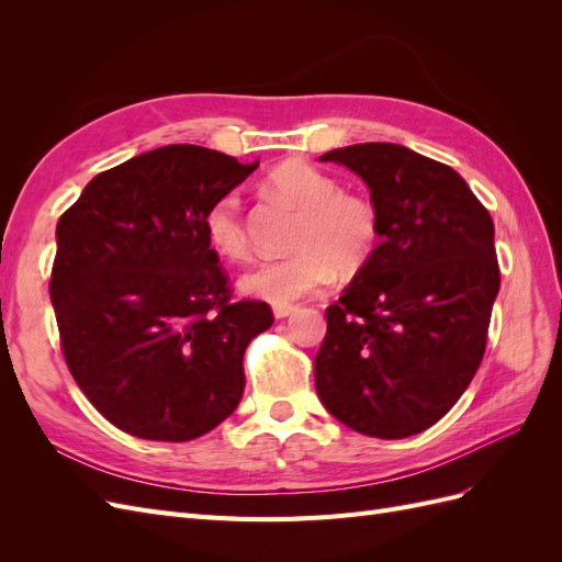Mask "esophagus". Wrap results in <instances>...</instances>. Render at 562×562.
<instances>
[{"label": "esophagus", "mask_w": 562, "mask_h": 562, "mask_svg": "<svg viewBox=\"0 0 562 562\" xmlns=\"http://www.w3.org/2000/svg\"><path fill=\"white\" fill-rule=\"evenodd\" d=\"M295 312H297L295 304H277V307H274V316L277 318H285V316H291Z\"/></svg>", "instance_id": "obj_1"}]
</instances>
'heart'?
<instances>
[{
	"instance_id": "b5f03b06",
	"label": "heart",
	"mask_w": 562,
	"mask_h": 562,
	"mask_svg": "<svg viewBox=\"0 0 562 562\" xmlns=\"http://www.w3.org/2000/svg\"><path fill=\"white\" fill-rule=\"evenodd\" d=\"M269 192L291 203L300 217L293 255L255 265L239 279L241 293L269 304H293L330 283L337 269H361L375 252L380 217L372 201L339 192L328 173L307 161H285L267 178ZM203 232L220 258L239 262L248 255L241 196L227 192L203 215Z\"/></svg>"
}]
</instances>
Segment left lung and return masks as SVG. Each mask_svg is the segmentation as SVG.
<instances>
[{
	"label": "left lung",
	"mask_w": 562,
	"mask_h": 562,
	"mask_svg": "<svg viewBox=\"0 0 562 562\" xmlns=\"http://www.w3.org/2000/svg\"><path fill=\"white\" fill-rule=\"evenodd\" d=\"M318 161L366 182L382 241L326 312L316 394L359 434H419L481 366L499 293L495 225L462 176L403 145H349Z\"/></svg>",
	"instance_id": "8db88e82"
}]
</instances>
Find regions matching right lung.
Listing matches in <instances>:
<instances>
[{
  "label": "right lung",
  "instance_id": "1",
  "mask_svg": "<svg viewBox=\"0 0 562 562\" xmlns=\"http://www.w3.org/2000/svg\"><path fill=\"white\" fill-rule=\"evenodd\" d=\"M260 164L168 145L98 173L56 227L50 304L75 382L116 429L182 443L239 405L274 316L229 302L203 215Z\"/></svg>",
  "mask_w": 562,
  "mask_h": 562
}]
</instances>
